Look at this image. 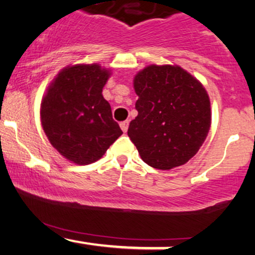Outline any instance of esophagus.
I'll return each mask as SVG.
<instances>
[{"mask_svg":"<svg viewBox=\"0 0 255 255\" xmlns=\"http://www.w3.org/2000/svg\"><path fill=\"white\" fill-rule=\"evenodd\" d=\"M128 126H129V122L128 121H122L121 124H120V127H121V129L124 130L125 133L128 130Z\"/></svg>","mask_w":255,"mask_h":255,"instance_id":"1","label":"esophagus"}]
</instances>
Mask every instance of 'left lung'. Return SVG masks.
<instances>
[{
    "mask_svg": "<svg viewBox=\"0 0 255 255\" xmlns=\"http://www.w3.org/2000/svg\"><path fill=\"white\" fill-rule=\"evenodd\" d=\"M137 116L128 136L146 164L159 170L183 165L204 144L211 105L199 80L178 66L151 64L134 78Z\"/></svg>",
    "mask_w": 255,
    "mask_h": 255,
    "instance_id": "8db88e82",
    "label": "left lung"
}]
</instances>
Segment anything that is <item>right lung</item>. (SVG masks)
<instances>
[{"label":"right lung","mask_w":255,"mask_h":255,"mask_svg":"<svg viewBox=\"0 0 255 255\" xmlns=\"http://www.w3.org/2000/svg\"><path fill=\"white\" fill-rule=\"evenodd\" d=\"M110 71L97 63L63 68L40 104L45 135L58 153L79 165L97 162L122 134L102 91Z\"/></svg>","instance_id":"right-lung-1"}]
</instances>
